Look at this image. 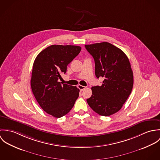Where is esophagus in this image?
Wrapping results in <instances>:
<instances>
[{
	"instance_id": "34e87169",
	"label": "esophagus",
	"mask_w": 160,
	"mask_h": 160,
	"mask_svg": "<svg viewBox=\"0 0 160 160\" xmlns=\"http://www.w3.org/2000/svg\"><path fill=\"white\" fill-rule=\"evenodd\" d=\"M78 88H79V89L81 91H82L83 90H84V89L86 88V87L83 86H81V85H78Z\"/></svg>"
}]
</instances>
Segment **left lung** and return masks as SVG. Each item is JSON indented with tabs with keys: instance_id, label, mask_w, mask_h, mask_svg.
I'll use <instances>...</instances> for the list:
<instances>
[{
	"instance_id": "left-lung-1",
	"label": "left lung",
	"mask_w": 160,
	"mask_h": 160,
	"mask_svg": "<svg viewBox=\"0 0 160 160\" xmlns=\"http://www.w3.org/2000/svg\"><path fill=\"white\" fill-rule=\"evenodd\" d=\"M85 47L94 59L96 77L104 79L102 86L92 88L87 102L95 113L110 116L121 110L132 91L134 76L129 60L120 48L109 42Z\"/></svg>"
}]
</instances>
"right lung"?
<instances>
[{
    "label": "right lung",
    "mask_w": 160,
    "mask_h": 160,
    "mask_svg": "<svg viewBox=\"0 0 160 160\" xmlns=\"http://www.w3.org/2000/svg\"><path fill=\"white\" fill-rule=\"evenodd\" d=\"M76 46L52 45L41 51L33 63L31 86L40 107L55 118L67 114L79 97L76 86L62 84L58 79L67 66L79 53Z\"/></svg>",
    "instance_id": "1"
}]
</instances>
